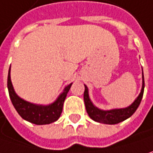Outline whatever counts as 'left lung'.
Masks as SVG:
<instances>
[{"instance_id": "left-lung-1", "label": "left lung", "mask_w": 153, "mask_h": 153, "mask_svg": "<svg viewBox=\"0 0 153 153\" xmlns=\"http://www.w3.org/2000/svg\"><path fill=\"white\" fill-rule=\"evenodd\" d=\"M145 89V79L143 74V84H142V89L139 94V95L137 97V99L133 102L131 105H130L127 108H115L110 110H102L98 108L93 104L91 102L89 95H88V89L87 86L85 85V91H84V102L87 112L91 119H93L95 122L102 123L105 124H117L119 123L127 118L131 117L135 113L137 108L141 102V100L143 98Z\"/></svg>"}]
</instances>
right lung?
I'll return each instance as SVG.
<instances>
[{"instance_id": "add662e5", "label": "right lung", "mask_w": 153, "mask_h": 153, "mask_svg": "<svg viewBox=\"0 0 153 153\" xmlns=\"http://www.w3.org/2000/svg\"><path fill=\"white\" fill-rule=\"evenodd\" d=\"M72 84L73 83L65 88L64 91L53 103L46 106L37 105L24 101L16 94L10 79V67L7 74V89L12 104L22 119L36 125L49 124L59 118L62 113L64 102Z\"/></svg>"}]
</instances>
